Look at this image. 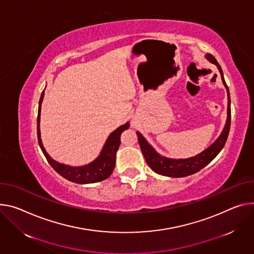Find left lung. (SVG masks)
Here are the masks:
<instances>
[{
    "instance_id": "obj_1",
    "label": "left lung",
    "mask_w": 254,
    "mask_h": 254,
    "mask_svg": "<svg viewBox=\"0 0 254 254\" xmlns=\"http://www.w3.org/2000/svg\"><path fill=\"white\" fill-rule=\"evenodd\" d=\"M205 58L218 66L222 77V81L228 92V109H227L228 117H227L226 126L221 135L218 137V140L211 147H209L202 153L192 158L179 159V160L169 159L159 155L152 148V146L148 144V142L145 140V137L139 131H136L137 140H139V144L143 152V155L146 159V162L149 165V167L158 174L170 176V177H184V176H189L193 173H196L197 171H199L204 166L209 164L211 161L220 153V151L223 149V147L226 144L229 130H230V126H231V100H230L229 88L225 82L223 71L220 64H218L217 60L210 54H207Z\"/></svg>"
}]
</instances>
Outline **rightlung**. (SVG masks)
Here are the masks:
<instances>
[{
    "instance_id": "1",
    "label": "right lung",
    "mask_w": 254,
    "mask_h": 254,
    "mask_svg": "<svg viewBox=\"0 0 254 254\" xmlns=\"http://www.w3.org/2000/svg\"><path fill=\"white\" fill-rule=\"evenodd\" d=\"M43 96H44V91H42L40 99H39V105H38L37 139H38V144L41 148V151L45 156V158H47L48 162L51 164V166L64 178L75 183H80V184L95 183L108 178L114 169L115 155H117V151L119 150V147L121 145V134L125 129H127L129 127V124L127 123L126 125L120 127L119 128H117L113 132L110 133L99 157L96 160H94L92 163L82 167H72L64 164H61L59 162H56L55 160H53L50 157L47 151L44 150L41 143L39 122H40L41 102H42Z\"/></svg>"
}]
</instances>
